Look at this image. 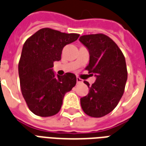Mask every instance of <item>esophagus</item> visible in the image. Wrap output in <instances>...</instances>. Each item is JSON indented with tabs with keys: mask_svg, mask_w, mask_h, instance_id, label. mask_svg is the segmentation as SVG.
Here are the masks:
<instances>
[{
	"mask_svg": "<svg viewBox=\"0 0 146 146\" xmlns=\"http://www.w3.org/2000/svg\"><path fill=\"white\" fill-rule=\"evenodd\" d=\"M76 82H77V83H83V80H81L80 78L76 77Z\"/></svg>",
	"mask_w": 146,
	"mask_h": 146,
	"instance_id": "obj_1",
	"label": "esophagus"
}]
</instances>
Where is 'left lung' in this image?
Wrapping results in <instances>:
<instances>
[{"label": "left lung", "instance_id": "obj_1", "mask_svg": "<svg viewBox=\"0 0 146 146\" xmlns=\"http://www.w3.org/2000/svg\"><path fill=\"white\" fill-rule=\"evenodd\" d=\"M80 41L90 53V63L86 70L96 76L87 96L80 99L81 107L91 117H103L112 112L122 98L126 81L125 56L117 44L103 33L83 35Z\"/></svg>", "mask_w": 146, "mask_h": 146}]
</instances>
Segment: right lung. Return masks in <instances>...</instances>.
<instances>
[{"instance_id":"1","label":"right lung","mask_w":146,"mask_h":146,"mask_svg":"<svg viewBox=\"0 0 146 146\" xmlns=\"http://www.w3.org/2000/svg\"><path fill=\"white\" fill-rule=\"evenodd\" d=\"M79 36L77 33L43 28L25 41L18 64L20 84L27 105L35 115H56L66 93L75 86V74L56 76L52 68L54 61L61 60L63 47Z\"/></svg>"}]
</instances>
